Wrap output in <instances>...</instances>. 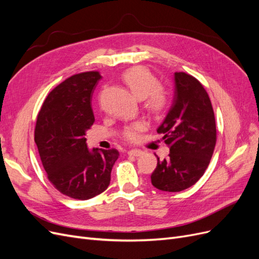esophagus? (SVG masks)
<instances>
[{"label": "esophagus", "instance_id": "esophagus-1", "mask_svg": "<svg viewBox=\"0 0 259 259\" xmlns=\"http://www.w3.org/2000/svg\"><path fill=\"white\" fill-rule=\"evenodd\" d=\"M128 154L133 155V156H140V155L144 154V151L139 150V149H133V150L128 151Z\"/></svg>", "mask_w": 259, "mask_h": 259}]
</instances>
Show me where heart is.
<instances>
[{
    "label": "heart",
    "instance_id": "1",
    "mask_svg": "<svg viewBox=\"0 0 259 259\" xmlns=\"http://www.w3.org/2000/svg\"><path fill=\"white\" fill-rule=\"evenodd\" d=\"M123 79L137 99H147V106L154 114L161 113L167 105V95L165 91L159 86L156 77L144 67H134L128 69L123 74ZM145 123L137 121L124 128L123 136L130 142H135L139 132L145 128Z\"/></svg>",
    "mask_w": 259,
    "mask_h": 259
}]
</instances>
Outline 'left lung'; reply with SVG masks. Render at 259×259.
<instances>
[{"instance_id":"8db88e82","label":"left lung","mask_w":259,"mask_h":259,"mask_svg":"<svg viewBox=\"0 0 259 259\" xmlns=\"http://www.w3.org/2000/svg\"><path fill=\"white\" fill-rule=\"evenodd\" d=\"M169 148L151 175L159 190L179 192L193 186L207 168L216 144L215 115L203 85L192 75L174 73V96L156 130Z\"/></svg>"}]
</instances>
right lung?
<instances>
[{
    "label": "right lung",
    "mask_w": 259,
    "mask_h": 259,
    "mask_svg": "<svg viewBox=\"0 0 259 259\" xmlns=\"http://www.w3.org/2000/svg\"><path fill=\"white\" fill-rule=\"evenodd\" d=\"M100 74L70 76L46 97L37 115L34 142L49 180L62 194L89 200L104 192L119 151L86 144V131L95 122L92 96Z\"/></svg>",
    "instance_id": "1"
}]
</instances>
